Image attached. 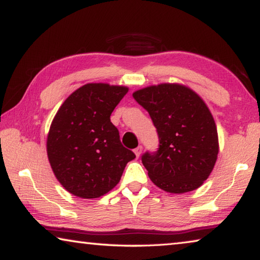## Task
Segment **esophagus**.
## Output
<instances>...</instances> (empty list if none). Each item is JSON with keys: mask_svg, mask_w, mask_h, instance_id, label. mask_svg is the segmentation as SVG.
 <instances>
[{"mask_svg": "<svg viewBox=\"0 0 260 260\" xmlns=\"http://www.w3.org/2000/svg\"><path fill=\"white\" fill-rule=\"evenodd\" d=\"M142 150H143V148H142V146H139L138 148H135L134 149V153L136 155V157H140V155L141 153H142Z\"/></svg>", "mask_w": 260, "mask_h": 260, "instance_id": "1", "label": "esophagus"}]
</instances>
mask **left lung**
Masks as SVG:
<instances>
[{"label": "left lung", "mask_w": 260, "mask_h": 260, "mask_svg": "<svg viewBox=\"0 0 260 260\" xmlns=\"http://www.w3.org/2000/svg\"><path fill=\"white\" fill-rule=\"evenodd\" d=\"M133 98L150 114L159 139L158 150L142 156L151 181L171 193L201 187L219 152L217 126L208 105L179 83L142 88Z\"/></svg>", "instance_id": "8db88e82"}]
</instances>
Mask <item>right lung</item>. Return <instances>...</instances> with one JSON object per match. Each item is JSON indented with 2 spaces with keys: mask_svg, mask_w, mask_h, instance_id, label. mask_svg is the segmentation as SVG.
Here are the masks:
<instances>
[{
  "mask_svg": "<svg viewBox=\"0 0 260 260\" xmlns=\"http://www.w3.org/2000/svg\"><path fill=\"white\" fill-rule=\"evenodd\" d=\"M125 86L87 83L60 105L50 125L47 153L55 177L81 199H98L117 186L133 151L122 146L110 116Z\"/></svg>",
  "mask_w": 260,
  "mask_h": 260,
  "instance_id": "1",
  "label": "right lung"
}]
</instances>
